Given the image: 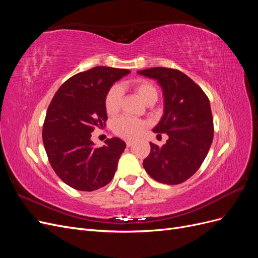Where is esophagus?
I'll return each instance as SVG.
<instances>
[{"instance_id":"esophagus-1","label":"esophagus","mask_w":258,"mask_h":258,"mask_svg":"<svg viewBox=\"0 0 258 258\" xmlns=\"http://www.w3.org/2000/svg\"><path fill=\"white\" fill-rule=\"evenodd\" d=\"M134 143H135V141H132V140H128V141L126 142V144H127V146H128V147H130V146L134 145Z\"/></svg>"}]
</instances>
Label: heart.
Wrapping results in <instances>:
<instances>
[{
	"label": "heart",
	"instance_id": "1",
	"mask_svg": "<svg viewBox=\"0 0 258 258\" xmlns=\"http://www.w3.org/2000/svg\"><path fill=\"white\" fill-rule=\"evenodd\" d=\"M132 88L136 91L139 98L141 99L146 104H153L157 101L158 91L155 86L144 80H139L132 83ZM122 97V91L118 86H113L110 90L107 91L104 106L107 114L113 115L118 112L120 106V101ZM146 123L142 120H139L131 117L122 116L113 121L112 129L114 134L124 139H135L142 134L145 129Z\"/></svg>",
	"mask_w": 258,
	"mask_h": 258
}]
</instances>
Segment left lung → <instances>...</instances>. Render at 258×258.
I'll use <instances>...</instances> for the list:
<instances>
[{"label":"left lung","mask_w":258,"mask_h":258,"mask_svg":"<svg viewBox=\"0 0 258 258\" xmlns=\"http://www.w3.org/2000/svg\"><path fill=\"white\" fill-rule=\"evenodd\" d=\"M138 74L157 81L161 87L163 115L153 131L169 137L161 147L151 143L143 167L159 183H183L200 168L213 141L210 101L204 90L178 70L158 67Z\"/></svg>","instance_id":"8db88e82"}]
</instances>
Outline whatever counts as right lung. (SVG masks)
<instances>
[{"mask_svg":"<svg viewBox=\"0 0 258 258\" xmlns=\"http://www.w3.org/2000/svg\"><path fill=\"white\" fill-rule=\"evenodd\" d=\"M129 73L124 69L92 68L69 79L51 100L43 126L44 147L54 172L74 189L92 191L112 181L126 143L112 138L96 147L91 132L107 119V91Z\"/></svg>","mask_w":258,"mask_h":258,"instance_id":"1","label":"right lung"}]
</instances>
